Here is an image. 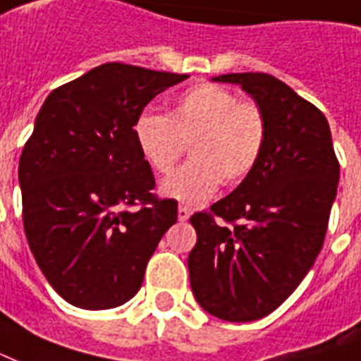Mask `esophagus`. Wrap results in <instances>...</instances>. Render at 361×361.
<instances>
[{"instance_id":"obj_1","label":"esophagus","mask_w":361,"mask_h":361,"mask_svg":"<svg viewBox=\"0 0 361 361\" xmlns=\"http://www.w3.org/2000/svg\"><path fill=\"white\" fill-rule=\"evenodd\" d=\"M189 216H191V210H189L188 207L180 204V208H178V220L185 221V220H189Z\"/></svg>"}]
</instances>
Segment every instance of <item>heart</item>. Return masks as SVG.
<instances>
[{"instance_id": "obj_1", "label": "heart", "mask_w": 361, "mask_h": 361, "mask_svg": "<svg viewBox=\"0 0 361 361\" xmlns=\"http://www.w3.org/2000/svg\"><path fill=\"white\" fill-rule=\"evenodd\" d=\"M133 137L147 164L164 176L189 143L193 159L162 183V193L201 204L221 181L237 185L255 172L268 141V116L256 101H239L221 85L199 84L173 99L168 116L140 114Z\"/></svg>"}]
</instances>
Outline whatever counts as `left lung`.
Returning a JSON list of instances; mask_svg holds the SVG:
<instances>
[{"instance_id": "left-lung-1", "label": "left lung", "mask_w": 361, "mask_h": 361, "mask_svg": "<svg viewBox=\"0 0 361 361\" xmlns=\"http://www.w3.org/2000/svg\"><path fill=\"white\" fill-rule=\"evenodd\" d=\"M214 82L239 84L252 95L268 116V141L239 188L191 216L197 245L189 277L208 314L255 322L279 308L316 262L341 166L327 118L281 80L241 72Z\"/></svg>"}]
</instances>
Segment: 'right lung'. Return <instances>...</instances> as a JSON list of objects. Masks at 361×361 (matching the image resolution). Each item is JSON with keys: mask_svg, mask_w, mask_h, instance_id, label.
Here are the masks:
<instances>
[{"mask_svg": "<svg viewBox=\"0 0 361 361\" xmlns=\"http://www.w3.org/2000/svg\"><path fill=\"white\" fill-rule=\"evenodd\" d=\"M185 78L105 63L59 85L39 109L18 162L24 233L45 279L72 306L128 302L178 220V201L153 193L133 124Z\"/></svg>", "mask_w": 361, "mask_h": 361, "instance_id": "right-lung-1", "label": "right lung"}]
</instances>
